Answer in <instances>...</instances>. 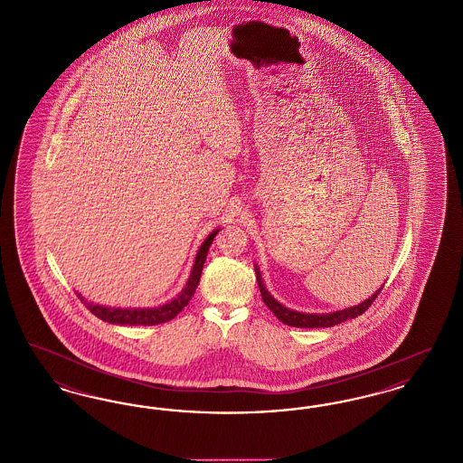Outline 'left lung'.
<instances>
[{
    "label": "left lung",
    "mask_w": 463,
    "mask_h": 463,
    "mask_svg": "<svg viewBox=\"0 0 463 463\" xmlns=\"http://www.w3.org/2000/svg\"><path fill=\"white\" fill-rule=\"evenodd\" d=\"M255 274H257V281H259V288H260V293H262V298H264V304L267 307L272 310V314L288 326H293V328H330L335 325H340L347 319H353L361 316L366 308L370 307L373 304L374 298L378 297V293L382 291V288H378L374 291L373 295L370 298H366L364 302L353 306V307L342 308V310H333V312H325V314H308V312H298V310H293V308H288L287 306L279 304L272 295L270 291L265 288L264 281H262V274H260V269L259 265L255 264Z\"/></svg>",
    "instance_id": "obj_1"
}]
</instances>
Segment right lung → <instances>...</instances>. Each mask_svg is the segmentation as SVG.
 <instances>
[{
	"label": "right lung",
	"instance_id": "1",
	"mask_svg": "<svg viewBox=\"0 0 463 463\" xmlns=\"http://www.w3.org/2000/svg\"><path fill=\"white\" fill-rule=\"evenodd\" d=\"M221 229H215L208 234V238L199 246L198 253L194 257V264L191 269L189 279L185 283V287L182 288V291L176 295L175 298H172L170 302L157 306V307H108V306H99L89 302L81 293L76 291L78 298L85 304V307L89 308L93 316H97L99 319L110 323V325H128V326H155L161 323H168L175 317L176 314L189 304V300L193 298L194 291L199 285V278L203 272V265L206 260L210 244L213 242V238L219 234Z\"/></svg>",
	"mask_w": 463,
	"mask_h": 463
}]
</instances>
